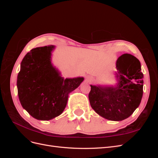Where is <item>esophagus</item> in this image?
<instances>
[{"label":"esophagus","instance_id":"obj_1","mask_svg":"<svg viewBox=\"0 0 158 158\" xmlns=\"http://www.w3.org/2000/svg\"><path fill=\"white\" fill-rule=\"evenodd\" d=\"M86 80H87L88 81H91V80H92V78H91L90 76H87Z\"/></svg>","mask_w":158,"mask_h":158}]
</instances>
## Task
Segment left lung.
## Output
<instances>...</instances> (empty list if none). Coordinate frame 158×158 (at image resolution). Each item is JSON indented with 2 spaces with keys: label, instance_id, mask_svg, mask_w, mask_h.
<instances>
[{
  "label": "left lung",
  "instance_id": "obj_1",
  "mask_svg": "<svg viewBox=\"0 0 158 158\" xmlns=\"http://www.w3.org/2000/svg\"><path fill=\"white\" fill-rule=\"evenodd\" d=\"M119 82L117 88L91 85L88 97L91 106L100 116L110 121H123L139 106L143 95V73L139 60L130 54L117 59Z\"/></svg>",
  "mask_w": 158,
  "mask_h": 158
}]
</instances>
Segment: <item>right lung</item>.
I'll use <instances>...</instances> for the list:
<instances>
[{
	"instance_id": "obj_1",
	"label": "right lung",
	"mask_w": 158,
	"mask_h": 158,
	"mask_svg": "<svg viewBox=\"0 0 158 158\" xmlns=\"http://www.w3.org/2000/svg\"><path fill=\"white\" fill-rule=\"evenodd\" d=\"M53 45L32 49L21 63L17 78L20 103L31 116L48 121L63 112L68 95L84 78L63 79L51 63Z\"/></svg>"
}]
</instances>
